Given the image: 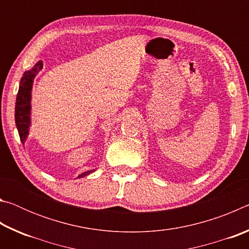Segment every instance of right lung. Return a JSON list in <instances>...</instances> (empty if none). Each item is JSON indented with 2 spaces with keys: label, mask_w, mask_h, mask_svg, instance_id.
<instances>
[{
  "label": "right lung",
  "mask_w": 249,
  "mask_h": 249,
  "mask_svg": "<svg viewBox=\"0 0 249 249\" xmlns=\"http://www.w3.org/2000/svg\"><path fill=\"white\" fill-rule=\"evenodd\" d=\"M41 68H43V64L39 61L34 66V68L32 70L26 71V72L24 73L19 83L18 96H16L15 123H16V126H18L20 142H22L23 144L28 135L29 124H31L29 114H31V91H32L33 80L36 77V74L38 73V71ZM92 171L94 170L83 172V174L80 175L78 178H82V177L90 175Z\"/></svg>",
  "instance_id": "1"
}]
</instances>
